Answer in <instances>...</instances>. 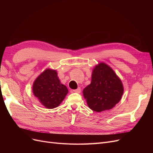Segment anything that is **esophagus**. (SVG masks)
<instances>
[{
	"label": "esophagus",
	"mask_w": 153,
	"mask_h": 153,
	"mask_svg": "<svg viewBox=\"0 0 153 153\" xmlns=\"http://www.w3.org/2000/svg\"><path fill=\"white\" fill-rule=\"evenodd\" d=\"M72 91H73V92H76V93H80L81 89H80V87H78V89H75V90H73Z\"/></svg>",
	"instance_id": "1"
}]
</instances>
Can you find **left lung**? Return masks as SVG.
Wrapping results in <instances>:
<instances>
[{"label": "left lung", "mask_w": 153, "mask_h": 153, "mask_svg": "<svg viewBox=\"0 0 153 153\" xmlns=\"http://www.w3.org/2000/svg\"><path fill=\"white\" fill-rule=\"evenodd\" d=\"M121 80L113 69L105 63L96 65L92 73L91 84L83 90L89 107L100 112L112 109L123 94Z\"/></svg>", "instance_id": "left-lung-1"}]
</instances>
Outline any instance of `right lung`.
I'll use <instances>...</instances> for the list:
<instances>
[{"label": "right lung", "instance_id": "obj_1", "mask_svg": "<svg viewBox=\"0 0 153 153\" xmlns=\"http://www.w3.org/2000/svg\"><path fill=\"white\" fill-rule=\"evenodd\" d=\"M34 95L47 108H56L61 103L68 92L62 84L56 70L47 69L37 77L32 86Z\"/></svg>", "mask_w": 153, "mask_h": 153}]
</instances>
